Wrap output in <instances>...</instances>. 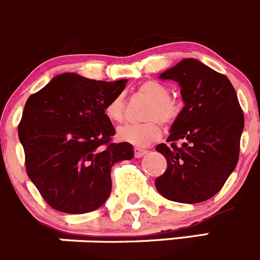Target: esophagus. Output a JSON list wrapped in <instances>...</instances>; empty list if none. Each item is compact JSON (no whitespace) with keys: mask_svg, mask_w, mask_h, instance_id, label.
<instances>
[{"mask_svg":"<svg viewBox=\"0 0 260 260\" xmlns=\"http://www.w3.org/2000/svg\"><path fill=\"white\" fill-rule=\"evenodd\" d=\"M146 153H147V149L138 148V147H135V148H134V156L137 157V158H139V157H143Z\"/></svg>","mask_w":260,"mask_h":260,"instance_id":"obj_1","label":"esophagus"}]
</instances>
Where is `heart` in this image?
<instances>
[{
    "label": "heart",
    "mask_w": 260,
    "mask_h": 260,
    "mask_svg": "<svg viewBox=\"0 0 260 260\" xmlns=\"http://www.w3.org/2000/svg\"><path fill=\"white\" fill-rule=\"evenodd\" d=\"M138 94L148 99L149 104L144 112L147 122L140 125H126L118 128L117 135L121 140L132 143L138 147L149 146L161 138L159 124L173 125L179 118L182 112V102L170 95V89L159 81L149 80L138 87ZM106 116L114 123H121L125 120V102L121 95L114 96L107 103Z\"/></svg>",
    "instance_id": "heart-1"
}]
</instances>
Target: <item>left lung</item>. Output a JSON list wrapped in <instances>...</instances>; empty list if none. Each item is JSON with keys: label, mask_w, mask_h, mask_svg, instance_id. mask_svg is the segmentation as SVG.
I'll list each match as a JSON object with an SVG mask.
<instances>
[{"label": "left lung", "mask_w": 260, "mask_h": 260, "mask_svg": "<svg viewBox=\"0 0 260 260\" xmlns=\"http://www.w3.org/2000/svg\"><path fill=\"white\" fill-rule=\"evenodd\" d=\"M159 78L179 83L184 107L171 126L170 144L156 147L168 169L154 185L170 201H206L222 189L239 161L245 120L237 94L224 75L196 59H183Z\"/></svg>", "instance_id": "obj_1"}]
</instances>
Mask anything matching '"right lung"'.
Instances as JSON below:
<instances>
[{
	"mask_svg": "<svg viewBox=\"0 0 260 260\" xmlns=\"http://www.w3.org/2000/svg\"><path fill=\"white\" fill-rule=\"evenodd\" d=\"M126 82L63 73L28 98L19 140L28 177L52 209L83 214L101 208L111 194V168L134 156L130 143H112L116 130L104 112Z\"/></svg>",
	"mask_w": 260,
	"mask_h": 260,
	"instance_id": "right-lung-1",
	"label": "right lung"
}]
</instances>
